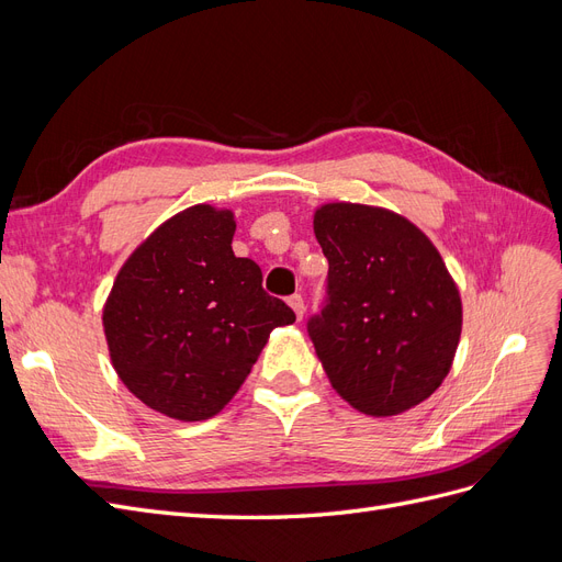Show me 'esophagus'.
<instances>
[{
	"label": "esophagus",
	"instance_id": "34e87169",
	"mask_svg": "<svg viewBox=\"0 0 562 562\" xmlns=\"http://www.w3.org/2000/svg\"><path fill=\"white\" fill-rule=\"evenodd\" d=\"M288 304H291L293 312L297 314V318H302V316H304V310H307V307H304V297H302L300 293H295V295L288 297Z\"/></svg>",
	"mask_w": 562,
	"mask_h": 562
}]
</instances>
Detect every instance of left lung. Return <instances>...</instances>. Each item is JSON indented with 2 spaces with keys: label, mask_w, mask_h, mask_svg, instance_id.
Returning a JSON list of instances; mask_svg holds the SVG:
<instances>
[{
  "label": "left lung",
  "mask_w": 562,
  "mask_h": 562,
  "mask_svg": "<svg viewBox=\"0 0 562 562\" xmlns=\"http://www.w3.org/2000/svg\"><path fill=\"white\" fill-rule=\"evenodd\" d=\"M314 234L328 258L326 302L307 333L333 389L391 417L429 398L450 372L462 300L427 234L363 203H326Z\"/></svg>",
  "instance_id": "1"
}]
</instances>
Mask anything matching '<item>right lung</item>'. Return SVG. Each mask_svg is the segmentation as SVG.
I'll use <instances>...</instances> for the list:
<instances>
[{
    "label": "right lung",
    "mask_w": 562,
    "mask_h": 562,
    "mask_svg": "<svg viewBox=\"0 0 562 562\" xmlns=\"http://www.w3.org/2000/svg\"><path fill=\"white\" fill-rule=\"evenodd\" d=\"M232 211L173 215L116 274L103 326L116 375L151 411L182 422L217 415L293 310L236 258Z\"/></svg>",
    "instance_id": "right-lung-1"
}]
</instances>
